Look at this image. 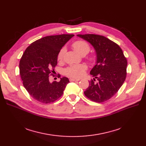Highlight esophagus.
Returning a JSON list of instances; mask_svg holds the SVG:
<instances>
[{
  "mask_svg": "<svg viewBox=\"0 0 146 146\" xmlns=\"http://www.w3.org/2000/svg\"><path fill=\"white\" fill-rule=\"evenodd\" d=\"M69 80H70V82H77V81H79V80H80V79H79V78H69Z\"/></svg>",
  "mask_w": 146,
  "mask_h": 146,
  "instance_id": "esophagus-1",
  "label": "esophagus"
}]
</instances>
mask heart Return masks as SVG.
I'll use <instances>...</instances> for the list:
<instances>
[{
    "mask_svg": "<svg viewBox=\"0 0 146 146\" xmlns=\"http://www.w3.org/2000/svg\"><path fill=\"white\" fill-rule=\"evenodd\" d=\"M72 46L75 49L82 55L87 54L91 49L89 43L84 40L76 41L72 43ZM65 51L66 50L64 47L61 48L58 55H57V60H58V61H61L63 60ZM87 58L91 63H94L96 61V57L93 55H89L87 57ZM86 66L84 64L70 65L64 69V74L70 77L78 78L83 76V74H85L86 71Z\"/></svg>",
    "mask_w": 146,
    "mask_h": 146,
    "instance_id": "obj_1",
    "label": "heart"
}]
</instances>
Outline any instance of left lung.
I'll return each instance as SVG.
<instances>
[{
    "label": "left lung",
    "mask_w": 146,
    "mask_h": 146,
    "mask_svg": "<svg viewBox=\"0 0 146 146\" xmlns=\"http://www.w3.org/2000/svg\"><path fill=\"white\" fill-rule=\"evenodd\" d=\"M77 36L91 43L97 54L96 64L90 72L94 78L89 82L84 94L95 102H104L115 95L124 82L127 58L118 44L104 36L95 34Z\"/></svg>",
    "instance_id": "1"
}]
</instances>
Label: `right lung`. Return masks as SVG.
<instances>
[{
	"instance_id": "add662e5",
	"label": "right lung",
	"mask_w": 146,
	"mask_h": 146,
	"mask_svg": "<svg viewBox=\"0 0 146 146\" xmlns=\"http://www.w3.org/2000/svg\"><path fill=\"white\" fill-rule=\"evenodd\" d=\"M74 36L63 34L39 39L28 46L22 56L19 73L23 85L29 94L39 102H54L63 95L69 79L63 77L59 82L51 83L49 77H54L53 73L59 51Z\"/></svg>"
}]
</instances>
